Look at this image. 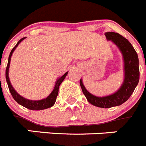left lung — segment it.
I'll return each mask as SVG.
<instances>
[{
  "label": "left lung",
  "mask_w": 146,
  "mask_h": 146,
  "mask_svg": "<svg viewBox=\"0 0 146 146\" xmlns=\"http://www.w3.org/2000/svg\"><path fill=\"white\" fill-rule=\"evenodd\" d=\"M104 35L108 41H111L116 45L122 54L124 72L123 83L116 92L102 97L94 96L88 92L83 85L82 79H80V84L82 93L89 103L99 108H110L119 106L128 100L138 84L140 70L137 54L128 40L121 36L119 33L114 32H106Z\"/></svg>",
  "instance_id": "left-lung-1"
}]
</instances>
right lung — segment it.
I'll use <instances>...</instances> for the list:
<instances>
[{
	"instance_id": "obj_1",
	"label": "right lung",
	"mask_w": 146,
	"mask_h": 146,
	"mask_svg": "<svg viewBox=\"0 0 146 146\" xmlns=\"http://www.w3.org/2000/svg\"><path fill=\"white\" fill-rule=\"evenodd\" d=\"M25 38H26V37H24V38H21V39L17 43V44L15 45V47L11 50V52H10L9 57V59H8L7 66H6V82H7L8 87H9L10 93H11V96H13L14 99H15L18 104L22 105V106L25 107V108H28V109L29 110H41L47 109V108H51V107H52L54 104H55V101H56V98H57L58 94L59 86L61 84V82L64 80L65 77H66L67 74H68V72H66L65 74L63 76H61L60 77L58 78V80H56V82H55L53 90H52V92L50 93V94L47 96V97L44 98V99H40V100H31V99H25V98H24L23 96H20V94H18V93L15 91V88H13L12 85H11V82H10L9 77V72L10 61H11V55H12V53L14 52L15 49L17 47L18 45L20 44V42H21L22 41H23Z\"/></svg>"
}]
</instances>
